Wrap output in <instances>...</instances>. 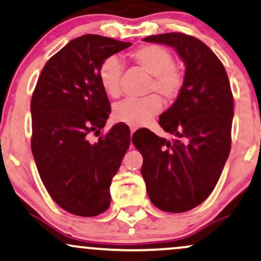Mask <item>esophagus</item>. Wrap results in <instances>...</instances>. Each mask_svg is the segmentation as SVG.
Returning a JSON list of instances; mask_svg holds the SVG:
<instances>
[{
  "label": "esophagus",
  "instance_id": "esophagus-1",
  "mask_svg": "<svg viewBox=\"0 0 261 261\" xmlns=\"http://www.w3.org/2000/svg\"><path fill=\"white\" fill-rule=\"evenodd\" d=\"M135 131H136V128H135V127H131V128H130V133H131V135H133V134L135 133Z\"/></svg>",
  "mask_w": 261,
  "mask_h": 261
}]
</instances>
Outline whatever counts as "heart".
I'll use <instances>...</instances> for the list:
<instances>
[{
	"instance_id": "obj_1",
	"label": "heart",
	"mask_w": 261,
	"mask_h": 261,
	"mask_svg": "<svg viewBox=\"0 0 261 261\" xmlns=\"http://www.w3.org/2000/svg\"><path fill=\"white\" fill-rule=\"evenodd\" d=\"M131 61L152 76L149 93L155 92L162 99L174 101L184 87V72L174 64V56L167 47L158 44H147L130 53ZM122 64L116 56H109L101 62L98 70L100 85L109 97L118 98L121 93ZM163 104L157 94L142 99H125L114 107L113 115L116 121L130 126H142L161 112Z\"/></svg>"
}]
</instances>
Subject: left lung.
<instances>
[{"mask_svg":"<svg viewBox=\"0 0 261 261\" xmlns=\"http://www.w3.org/2000/svg\"><path fill=\"white\" fill-rule=\"evenodd\" d=\"M174 47L185 64L182 91L160 116L168 141L146 128L133 143L143 157L141 174L155 207L185 212L207 199L230 151L233 94L220 59L199 39L166 33L143 39Z\"/></svg>","mask_w":261,"mask_h":261,"instance_id":"1","label":"left lung"}]
</instances>
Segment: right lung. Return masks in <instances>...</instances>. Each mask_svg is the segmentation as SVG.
Returning a JSON list of instances; mask_svg holds the SVG:
<instances>
[{
	"instance_id": "add662e5",
	"label": "right lung",
	"mask_w": 261,
	"mask_h": 261,
	"mask_svg": "<svg viewBox=\"0 0 261 261\" xmlns=\"http://www.w3.org/2000/svg\"><path fill=\"white\" fill-rule=\"evenodd\" d=\"M131 43L86 34L49 59L31 101L32 152L44 187L61 208L93 217L110 205V184L130 146L119 122L99 136L110 101L100 85L101 62Z\"/></svg>"
}]
</instances>
